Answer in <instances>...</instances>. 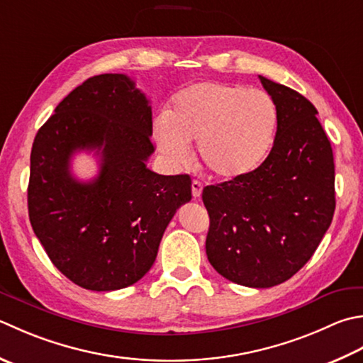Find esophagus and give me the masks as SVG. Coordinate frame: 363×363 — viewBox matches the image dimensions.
Instances as JSON below:
<instances>
[{"instance_id": "obj_1", "label": "esophagus", "mask_w": 363, "mask_h": 363, "mask_svg": "<svg viewBox=\"0 0 363 363\" xmlns=\"http://www.w3.org/2000/svg\"><path fill=\"white\" fill-rule=\"evenodd\" d=\"M201 191H203V184L200 181L191 182V195H194V198H200Z\"/></svg>"}]
</instances>
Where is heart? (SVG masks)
<instances>
[{"label":"heart","mask_w":363,"mask_h":363,"mask_svg":"<svg viewBox=\"0 0 363 363\" xmlns=\"http://www.w3.org/2000/svg\"><path fill=\"white\" fill-rule=\"evenodd\" d=\"M279 110L261 89L204 82L177 92L167 119L154 124L159 151L176 168L189 165L190 143L212 177L233 181L264 160L275 138Z\"/></svg>","instance_id":"obj_1"}]
</instances>
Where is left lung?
<instances>
[{"mask_svg": "<svg viewBox=\"0 0 363 363\" xmlns=\"http://www.w3.org/2000/svg\"><path fill=\"white\" fill-rule=\"evenodd\" d=\"M279 110L271 152L239 179L203 190L206 255L230 281L271 288L299 272L329 230L335 165L318 110L299 92L259 75Z\"/></svg>", "mask_w": 363, "mask_h": 363, "instance_id": "left-lung-1", "label": "left lung"}]
</instances>
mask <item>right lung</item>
Returning <instances> with one entry per match:
<instances>
[{
  "label": "right lung",
  "mask_w": 363,
  "mask_h": 363,
  "mask_svg": "<svg viewBox=\"0 0 363 363\" xmlns=\"http://www.w3.org/2000/svg\"><path fill=\"white\" fill-rule=\"evenodd\" d=\"M151 135L149 101L123 74L88 78L35 135L30 222L56 269L78 286L115 291L137 283L154 264L169 220L191 200L189 174L146 167ZM77 150L101 159L89 183L69 173Z\"/></svg>",
  "instance_id": "right-lung-1"
}]
</instances>
